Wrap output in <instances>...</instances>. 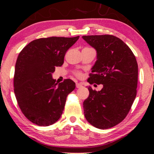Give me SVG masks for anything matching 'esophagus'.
I'll use <instances>...</instances> for the list:
<instances>
[{
  "label": "esophagus",
  "instance_id": "esophagus-1",
  "mask_svg": "<svg viewBox=\"0 0 154 154\" xmlns=\"http://www.w3.org/2000/svg\"><path fill=\"white\" fill-rule=\"evenodd\" d=\"M76 85L77 88H80L82 86V85L81 83H79V82H76V85Z\"/></svg>",
  "mask_w": 154,
  "mask_h": 154
}]
</instances>
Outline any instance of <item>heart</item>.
Wrapping results in <instances>:
<instances>
[{"label":"heart","mask_w":154,"mask_h":154,"mask_svg":"<svg viewBox=\"0 0 154 154\" xmlns=\"http://www.w3.org/2000/svg\"><path fill=\"white\" fill-rule=\"evenodd\" d=\"M75 75H76L77 77H79V78H81V77L82 76V73H81V72H75Z\"/></svg>","instance_id":"heart-1"}]
</instances>
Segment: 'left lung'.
<instances>
[{
  "label": "left lung",
  "instance_id": "obj_1",
  "mask_svg": "<svg viewBox=\"0 0 154 154\" xmlns=\"http://www.w3.org/2000/svg\"><path fill=\"white\" fill-rule=\"evenodd\" d=\"M82 39L97 51V61L88 82L103 86L98 92L88 87L84 115L96 128H112L125 119L136 97V58L131 48L113 35H88Z\"/></svg>",
  "mask_w": 154,
  "mask_h": 154
}]
</instances>
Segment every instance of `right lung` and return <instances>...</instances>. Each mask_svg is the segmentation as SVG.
Returning <instances> with one entry per match:
<instances>
[{"label": "right lung", "instance_id": "right-lung-1", "mask_svg": "<svg viewBox=\"0 0 154 154\" xmlns=\"http://www.w3.org/2000/svg\"><path fill=\"white\" fill-rule=\"evenodd\" d=\"M79 36L51 37L33 40L17 57L14 76V90L18 105L28 120L47 126L60 118L66 97L75 88L66 79L55 83L52 73L55 66L64 63L65 53Z\"/></svg>", "mask_w": 154, "mask_h": 154}]
</instances>
